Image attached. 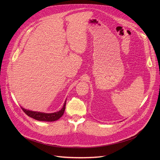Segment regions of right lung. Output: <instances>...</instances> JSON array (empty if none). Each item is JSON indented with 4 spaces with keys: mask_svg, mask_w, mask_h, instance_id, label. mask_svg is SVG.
Segmentation results:
<instances>
[{
    "mask_svg": "<svg viewBox=\"0 0 160 160\" xmlns=\"http://www.w3.org/2000/svg\"><path fill=\"white\" fill-rule=\"evenodd\" d=\"M66 100L65 101L63 107L61 110H59L58 112H55L52 113H45V112H37V111H33L25 109L22 108H21V109L26 113V115L37 120L44 121V122H54V121L58 120L63 115L64 110H65V107H66Z\"/></svg>",
    "mask_w": 160,
    "mask_h": 160,
    "instance_id": "right-lung-1",
    "label": "right lung"
}]
</instances>
